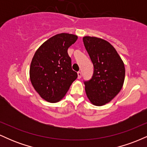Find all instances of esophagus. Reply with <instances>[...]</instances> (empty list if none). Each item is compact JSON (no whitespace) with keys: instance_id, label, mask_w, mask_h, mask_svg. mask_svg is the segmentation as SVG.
<instances>
[{"instance_id":"1","label":"esophagus","mask_w":147,"mask_h":147,"mask_svg":"<svg viewBox=\"0 0 147 147\" xmlns=\"http://www.w3.org/2000/svg\"><path fill=\"white\" fill-rule=\"evenodd\" d=\"M77 75H78V79H81V77H82V72L80 71L77 72Z\"/></svg>"}]
</instances>
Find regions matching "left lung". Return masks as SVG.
I'll return each instance as SVG.
<instances>
[{
    "label": "left lung",
    "mask_w": 147,
    "mask_h": 147,
    "mask_svg": "<svg viewBox=\"0 0 147 147\" xmlns=\"http://www.w3.org/2000/svg\"><path fill=\"white\" fill-rule=\"evenodd\" d=\"M86 50L93 64L90 79L84 81L88 98L95 106L111 102L122 89L125 68L114 47L105 40L84 36Z\"/></svg>",
    "instance_id": "obj_1"
}]
</instances>
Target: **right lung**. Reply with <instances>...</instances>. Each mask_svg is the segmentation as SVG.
I'll return each instance as SVG.
<instances>
[{"instance_id":"add662e5","label":"right lung","mask_w":147,"mask_h":147,"mask_svg":"<svg viewBox=\"0 0 147 147\" xmlns=\"http://www.w3.org/2000/svg\"><path fill=\"white\" fill-rule=\"evenodd\" d=\"M77 39L76 35L59 34L44 42L34 55L30 81L40 96L49 102L60 101L77 78L68 54V48Z\"/></svg>"}]
</instances>
